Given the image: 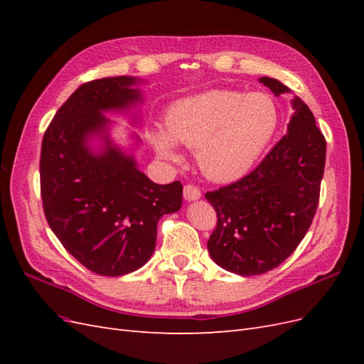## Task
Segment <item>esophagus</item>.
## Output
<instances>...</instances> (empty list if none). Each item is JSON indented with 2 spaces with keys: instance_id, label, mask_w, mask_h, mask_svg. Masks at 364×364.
Here are the masks:
<instances>
[{
  "instance_id": "obj_1",
  "label": "esophagus",
  "mask_w": 364,
  "mask_h": 364,
  "mask_svg": "<svg viewBox=\"0 0 364 364\" xmlns=\"http://www.w3.org/2000/svg\"><path fill=\"white\" fill-rule=\"evenodd\" d=\"M200 190L197 188L194 185H185L183 186V199L188 200V202H194V200H199L200 199Z\"/></svg>"
}]
</instances>
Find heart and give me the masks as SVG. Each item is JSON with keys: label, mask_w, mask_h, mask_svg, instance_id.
Segmentation results:
<instances>
[{"label": "heart", "mask_w": 364, "mask_h": 364, "mask_svg": "<svg viewBox=\"0 0 364 364\" xmlns=\"http://www.w3.org/2000/svg\"><path fill=\"white\" fill-rule=\"evenodd\" d=\"M278 107L266 92L214 90L176 102L167 132H153V149L179 161L176 144L197 150L199 168L209 181L235 182L252 170L278 127Z\"/></svg>", "instance_id": "heart-1"}]
</instances>
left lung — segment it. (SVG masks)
Masks as SVG:
<instances>
[{
  "label": "left lung",
  "mask_w": 364,
  "mask_h": 364,
  "mask_svg": "<svg viewBox=\"0 0 364 364\" xmlns=\"http://www.w3.org/2000/svg\"><path fill=\"white\" fill-rule=\"evenodd\" d=\"M259 83L279 97L291 91L272 77ZM287 134L243 179L206 193L217 213L208 252L220 267L255 277L278 267L311 226L323 178L326 141L313 112L299 97L291 100Z\"/></svg>",
  "instance_id": "8db88e82"
}]
</instances>
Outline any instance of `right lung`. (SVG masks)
I'll use <instances>...</instances> for the list:
<instances>
[{
    "label": "right lung",
    "mask_w": 364,
    "mask_h": 364,
    "mask_svg": "<svg viewBox=\"0 0 364 364\" xmlns=\"http://www.w3.org/2000/svg\"><path fill=\"white\" fill-rule=\"evenodd\" d=\"M132 75L87 82L54 115L42 139L41 196L47 222L63 247L86 269L103 277H123L150 259L156 228L165 214L182 206V183L158 185L138 168L134 150L111 136L105 114L129 115L142 103Z\"/></svg>",
    "instance_id": "right-lung-1"
}]
</instances>
